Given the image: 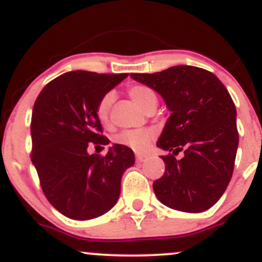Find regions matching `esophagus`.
I'll use <instances>...</instances> for the list:
<instances>
[{"label":"esophagus","mask_w":262,"mask_h":262,"mask_svg":"<svg viewBox=\"0 0 262 262\" xmlns=\"http://www.w3.org/2000/svg\"><path fill=\"white\" fill-rule=\"evenodd\" d=\"M147 156H145V155H137L136 156V162L137 163H142V162H145V161L147 160Z\"/></svg>","instance_id":"1"}]
</instances>
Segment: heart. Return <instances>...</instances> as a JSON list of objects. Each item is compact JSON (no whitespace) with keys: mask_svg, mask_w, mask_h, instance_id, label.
<instances>
[{"mask_svg":"<svg viewBox=\"0 0 262 262\" xmlns=\"http://www.w3.org/2000/svg\"><path fill=\"white\" fill-rule=\"evenodd\" d=\"M128 95L131 99L136 102L137 105L143 110H151L157 106V95L151 88L146 86V85H132L128 88ZM114 96L113 93H106L100 98L96 105L95 114L96 117L102 125H106L110 119V110L111 105H113ZM156 131L154 128L143 127V128H134V130H123L114 136V142L117 145H121L127 147V148L134 149V151L141 152L148 146L151 140L154 139Z\"/></svg>","mask_w":262,"mask_h":262,"instance_id":"heart-1","label":"heart"}]
</instances>
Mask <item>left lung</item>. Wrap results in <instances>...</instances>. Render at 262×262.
<instances>
[{"label":"left lung","instance_id":"obj_1","mask_svg":"<svg viewBox=\"0 0 262 262\" xmlns=\"http://www.w3.org/2000/svg\"><path fill=\"white\" fill-rule=\"evenodd\" d=\"M162 96L170 116L157 147L166 172L154 182L158 201L174 210L201 213L224 194L234 170L239 134L230 94L213 73L177 66L154 74H131ZM183 150L185 156L176 160Z\"/></svg>","mask_w":262,"mask_h":262}]
</instances>
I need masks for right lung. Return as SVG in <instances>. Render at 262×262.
Here are the masks:
<instances>
[{"instance_id":"1","label":"right lung","mask_w":262,"mask_h":262,"mask_svg":"<svg viewBox=\"0 0 262 262\" xmlns=\"http://www.w3.org/2000/svg\"><path fill=\"white\" fill-rule=\"evenodd\" d=\"M128 74L68 72L48 83L32 111V163L44 195L63 215L98 218L116 204L121 178L134 166V151L115 143L105 156L88 147L108 145L95 114L104 94Z\"/></svg>"}]
</instances>
